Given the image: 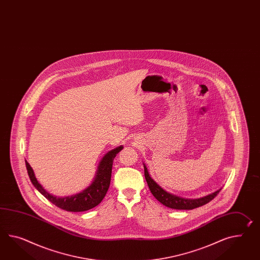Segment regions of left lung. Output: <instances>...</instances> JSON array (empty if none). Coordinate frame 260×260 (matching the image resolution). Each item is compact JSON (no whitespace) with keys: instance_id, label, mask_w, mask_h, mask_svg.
<instances>
[{"instance_id":"left-lung-1","label":"left lung","mask_w":260,"mask_h":260,"mask_svg":"<svg viewBox=\"0 0 260 260\" xmlns=\"http://www.w3.org/2000/svg\"><path fill=\"white\" fill-rule=\"evenodd\" d=\"M145 168V177L146 182L149 187V190L152 192L155 198L165 205V207L174 209H193L204 206L206 204L210 202L214 197L219 193V191L222 189H219L214 192L208 194L206 197H200L197 199H189V198H183V197H177L175 194H172L164 190L160 186H158L152 178L149 176V173L147 171L146 165H144Z\"/></svg>"}]
</instances>
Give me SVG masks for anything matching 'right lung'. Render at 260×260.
<instances>
[{"label":"right lung","mask_w":260,"mask_h":260,"mask_svg":"<svg viewBox=\"0 0 260 260\" xmlns=\"http://www.w3.org/2000/svg\"><path fill=\"white\" fill-rule=\"evenodd\" d=\"M122 146H117L116 148L106 153L99 165L96 175L93 182L81 192L70 197H57L51 196V193H49L41 186V184H39L38 179L35 177L32 167L28 164L27 160H25L26 168L32 185L42 196H44L53 205H55L60 209L71 212L85 211L95 208V206H98L102 202V199L106 196L111 182L114 158H115L116 154L122 150Z\"/></svg>","instance_id":"1"}]
</instances>
